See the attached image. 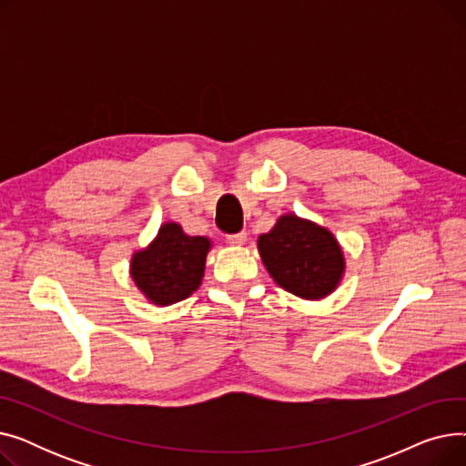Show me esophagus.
Wrapping results in <instances>:
<instances>
[{"label": "esophagus", "instance_id": "obj_1", "mask_svg": "<svg viewBox=\"0 0 466 466\" xmlns=\"http://www.w3.org/2000/svg\"><path fill=\"white\" fill-rule=\"evenodd\" d=\"M228 243H232V246H243V243L248 241V234L246 232H238V234H230L227 236Z\"/></svg>", "mask_w": 466, "mask_h": 466}]
</instances>
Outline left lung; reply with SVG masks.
Listing matches in <instances>:
<instances>
[{
    "label": "left lung",
    "mask_w": 466,
    "mask_h": 466,
    "mask_svg": "<svg viewBox=\"0 0 466 466\" xmlns=\"http://www.w3.org/2000/svg\"><path fill=\"white\" fill-rule=\"evenodd\" d=\"M257 248L272 279L304 300L327 299L346 274V255L336 236L295 213L281 215L270 232L258 236Z\"/></svg>",
    "instance_id": "8db88e82"
}]
</instances>
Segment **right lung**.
<instances>
[{"label": "right lung", "instance_id": "obj_1", "mask_svg": "<svg viewBox=\"0 0 466 466\" xmlns=\"http://www.w3.org/2000/svg\"><path fill=\"white\" fill-rule=\"evenodd\" d=\"M213 241L188 236L176 220H166L149 246L132 253L130 278L155 306H171L198 290Z\"/></svg>", "mask_w": 466, "mask_h": 466}]
</instances>
